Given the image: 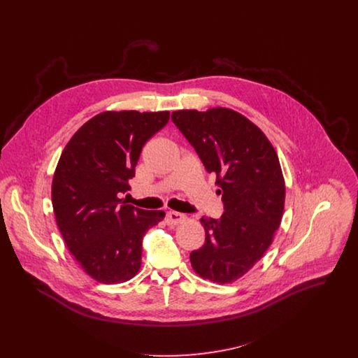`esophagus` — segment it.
Returning a JSON list of instances; mask_svg holds the SVG:
<instances>
[{
  "label": "esophagus",
  "mask_w": 358,
  "mask_h": 358,
  "mask_svg": "<svg viewBox=\"0 0 358 358\" xmlns=\"http://www.w3.org/2000/svg\"><path fill=\"white\" fill-rule=\"evenodd\" d=\"M186 220V216L183 213H179V212H168L166 213V217H165V222L168 226H178L180 223H183Z\"/></svg>",
  "instance_id": "obj_1"
}]
</instances>
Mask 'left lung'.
I'll use <instances>...</instances> for the list:
<instances>
[{"instance_id":"1","label":"left lung","mask_w":358,"mask_h":358,"mask_svg":"<svg viewBox=\"0 0 358 358\" xmlns=\"http://www.w3.org/2000/svg\"><path fill=\"white\" fill-rule=\"evenodd\" d=\"M172 121L216 175L224 212L201 217L204 245L190 254L194 271L213 282L243 277L271 245L280 227L285 183L274 148L243 114L216 107L179 110Z\"/></svg>"}]
</instances>
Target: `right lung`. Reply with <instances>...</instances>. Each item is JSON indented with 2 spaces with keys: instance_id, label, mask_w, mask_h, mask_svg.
<instances>
[{
  "instance_id": "add662e5",
  "label": "right lung",
  "mask_w": 358,
  "mask_h": 358,
  "mask_svg": "<svg viewBox=\"0 0 358 358\" xmlns=\"http://www.w3.org/2000/svg\"><path fill=\"white\" fill-rule=\"evenodd\" d=\"M168 120L169 111H104L73 135L59 158L52 180L56 223L77 263L99 282H125L139 271L143 236L165 216L120 196L131 190L145 143Z\"/></svg>"
}]
</instances>
